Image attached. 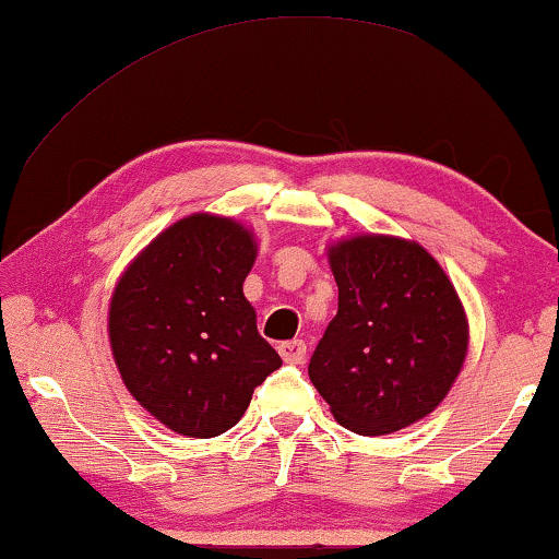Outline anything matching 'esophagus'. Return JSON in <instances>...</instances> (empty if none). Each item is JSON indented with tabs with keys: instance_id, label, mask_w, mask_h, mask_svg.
Masks as SVG:
<instances>
[{
	"instance_id": "esophagus-1",
	"label": "esophagus",
	"mask_w": 559,
	"mask_h": 559,
	"mask_svg": "<svg viewBox=\"0 0 559 559\" xmlns=\"http://www.w3.org/2000/svg\"><path fill=\"white\" fill-rule=\"evenodd\" d=\"M280 356L285 358L287 364H302L305 356H308V343H305V341L280 343Z\"/></svg>"
}]
</instances>
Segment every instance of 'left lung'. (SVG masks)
<instances>
[{
	"instance_id": "obj_1",
	"label": "left lung",
	"mask_w": 559,
	"mask_h": 559,
	"mask_svg": "<svg viewBox=\"0 0 559 559\" xmlns=\"http://www.w3.org/2000/svg\"><path fill=\"white\" fill-rule=\"evenodd\" d=\"M338 312L308 373L356 435L415 425L445 400L468 354L453 282L417 241L364 234L328 249Z\"/></svg>"
}]
</instances>
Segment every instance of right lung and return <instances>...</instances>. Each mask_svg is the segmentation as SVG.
Wrapping results in <instances>:
<instances>
[{
    "label": "right lung",
    "mask_w": 559,
    "mask_h": 559,
    "mask_svg": "<svg viewBox=\"0 0 559 559\" xmlns=\"http://www.w3.org/2000/svg\"><path fill=\"white\" fill-rule=\"evenodd\" d=\"M254 259L249 228L193 213L144 247L117 282L114 361L129 394L173 432L203 440L231 430L282 366L243 297Z\"/></svg>",
    "instance_id": "obj_1"
}]
</instances>
